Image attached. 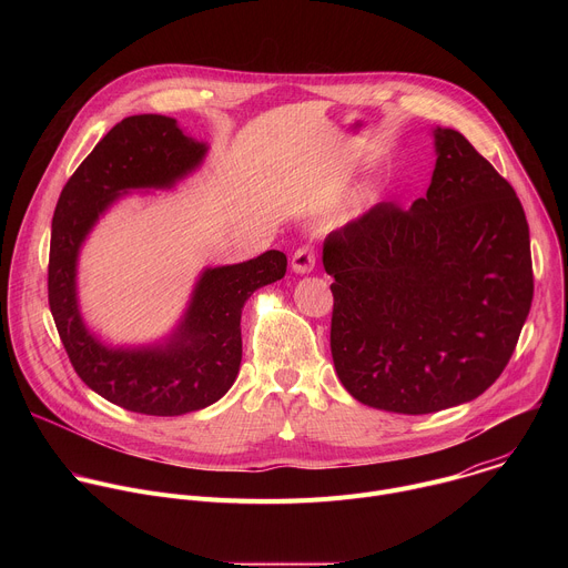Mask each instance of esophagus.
I'll return each mask as SVG.
<instances>
[{
  "mask_svg": "<svg viewBox=\"0 0 568 568\" xmlns=\"http://www.w3.org/2000/svg\"><path fill=\"white\" fill-rule=\"evenodd\" d=\"M316 265V256L312 247H301L292 256V272L294 274H310Z\"/></svg>",
  "mask_w": 568,
  "mask_h": 568,
  "instance_id": "esophagus-1",
  "label": "esophagus"
}]
</instances>
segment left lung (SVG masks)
<instances>
[{
  "instance_id": "left-lung-1",
  "label": "left lung",
  "mask_w": 568,
  "mask_h": 568,
  "mask_svg": "<svg viewBox=\"0 0 568 568\" xmlns=\"http://www.w3.org/2000/svg\"><path fill=\"white\" fill-rule=\"evenodd\" d=\"M412 209L379 202L323 240L335 283L331 351L346 390L423 416L504 373L532 303L530 235L515 189L452 128Z\"/></svg>"
}]
</instances>
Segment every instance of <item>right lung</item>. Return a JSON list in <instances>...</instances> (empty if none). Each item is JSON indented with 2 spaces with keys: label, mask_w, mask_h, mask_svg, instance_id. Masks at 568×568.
I'll return each mask as SVG.
<instances>
[{
  "label": "right lung",
  "mask_w": 568,
  "mask_h": 568,
  "mask_svg": "<svg viewBox=\"0 0 568 568\" xmlns=\"http://www.w3.org/2000/svg\"><path fill=\"white\" fill-rule=\"evenodd\" d=\"M209 152L175 119L136 114L116 123L64 184L51 222L49 307L73 371L108 402L143 416H184L217 402L235 382L242 359L240 314L263 285L285 276L287 258L206 267L175 331L154 344L108 346L80 314V247L132 191H169L195 173Z\"/></svg>",
  "instance_id": "1"
}]
</instances>
